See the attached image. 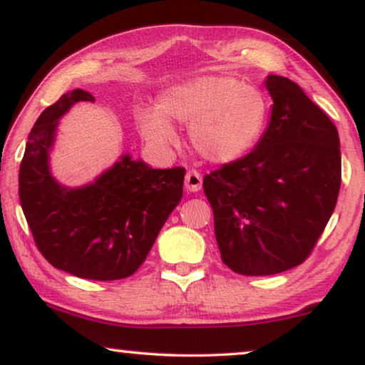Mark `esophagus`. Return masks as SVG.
Returning <instances> with one entry per match:
<instances>
[{
    "label": "esophagus",
    "mask_w": 365,
    "mask_h": 365,
    "mask_svg": "<svg viewBox=\"0 0 365 365\" xmlns=\"http://www.w3.org/2000/svg\"><path fill=\"white\" fill-rule=\"evenodd\" d=\"M202 187V177L197 170L191 169L187 172V175H185V188L188 191H200Z\"/></svg>",
    "instance_id": "34e87169"
}]
</instances>
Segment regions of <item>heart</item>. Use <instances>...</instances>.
I'll return each instance as SVG.
<instances>
[{"label":"heart","mask_w":365,"mask_h":365,"mask_svg":"<svg viewBox=\"0 0 365 365\" xmlns=\"http://www.w3.org/2000/svg\"><path fill=\"white\" fill-rule=\"evenodd\" d=\"M170 120L190 125V140L202 158L233 163L248 154L262 137L269 101L256 86L225 76H205L172 86L159 109H143L138 127L154 146H169L177 133Z\"/></svg>","instance_id":"obj_1"}]
</instances>
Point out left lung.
<instances>
[{
    "mask_svg": "<svg viewBox=\"0 0 365 365\" xmlns=\"http://www.w3.org/2000/svg\"><path fill=\"white\" fill-rule=\"evenodd\" d=\"M267 130L251 153L202 180L220 257L240 275H274L311 255L341 185L338 130L289 78L265 80Z\"/></svg>",
    "mask_w": 365,
    "mask_h": 365,
    "instance_id": "obj_1",
    "label": "left lung"
}]
</instances>
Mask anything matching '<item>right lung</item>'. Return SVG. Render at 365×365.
<instances>
[{"label": "right lung", "instance_id": "1", "mask_svg": "<svg viewBox=\"0 0 365 365\" xmlns=\"http://www.w3.org/2000/svg\"><path fill=\"white\" fill-rule=\"evenodd\" d=\"M78 101L73 90L48 106L29 133L19 200L34 242L59 270L86 280H120L137 272L183 195V168L151 169L123 156L93 185L69 190L48 169L58 119Z\"/></svg>", "mask_w": 365, "mask_h": 365}]
</instances>
